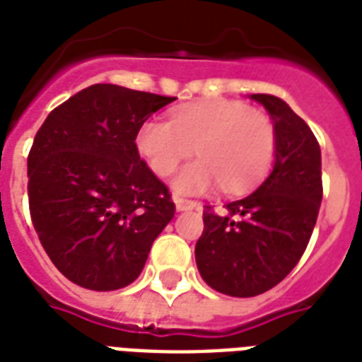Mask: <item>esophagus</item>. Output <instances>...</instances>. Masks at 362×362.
<instances>
[{
    "instance_id": "esophagus-1",
    "label": "esophagus",
    "mask_w": 362,
    "mask_h": 362,
    "mask_svg": "<svg viewBox=\"0 0 362 362\" xmlns=\"http://www.w3.org/2000/svg\"><path fill=\"white\" fill-rule=\"evenodd\" d=\"M175 203H176V211H178V212H184V211H201V209H203V205H201V203H197V201L180 199V197H176Z\"/></svg>"
}]
</instances>
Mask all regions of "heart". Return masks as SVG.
<instances>
[{"label":"heart","mask_w":362,"mask_h":362,"mask_svg":"<svg viewBox=\"0 0 362 362\" xmlns=\"http://www.w3.org/2000/svg\"><path fill=\"white\" fill-rule=\"evenodd\" d=\"M136 146L159 176H169L193 146L199 157L176 175L173 186L178 193H203L218 182L226 192H243L269 169L275 127L266 114L241 102H193L178 107L170 123L146 121Z\"/></svg>","instance_id":"1"}]
</instances>
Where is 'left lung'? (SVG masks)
Masks as SVG:
<instances>
[{
  "label": "left lung",
  "instance_id": "obj_1",
  "mask_svg": "<svg viewBox=\"0 0 362 362\" xmlns=\"http://www.w3.org/2000/svg\"><path fill=\"white\" fill-rule=\"evenodd\" d=\"M275 127L272 173L218 214L206 206L195 245L201 277L214 291L235 298L258 296L279 285L310 243L322 199L321 148L308 123L285 100L250 95Z\"/></svg>",
  "mask_w": 362,
  "mask_h": 362
}]
</instances>
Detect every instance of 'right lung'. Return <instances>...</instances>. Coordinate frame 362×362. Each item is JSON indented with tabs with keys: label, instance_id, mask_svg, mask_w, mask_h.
Wrapping results in <instances>:
<instances>
[{
	"label": "right lung",
	"instance_id": "1",
	"mask_svg": "<svg viewBox=\"0 0 362 362\" xmlns=\"http://www.w3.org/2000/svg\"><path fill=\"white\" fill-rule=\"evenodd\" d=\"M173 96L96 83L54 107L28 156L30 214L64 277L89 291L131 285L175 218L167 186L136 148Z\"/></svg>",
	"mask_w": 362,
	"mask_h": 362
}]
</instances>
